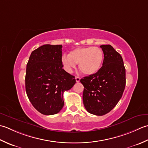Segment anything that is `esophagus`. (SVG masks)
Segmentation results:
<instances>
[{
    "label": "esophagus",
    "mask_w": 148,
    "mask_h": 148,
    "mask_svg": "<svg viewBox=\"0 0 148 148\" xmlns=\"http://www.w3.org/2000/svg\"><path fill=\"white\" fill-rule=\"evenodd\" d=\"M75 80H76L77 82H79L80 80V78L79 77L76 76V77H75Z\"/></svg>",
    "instance_id": "obj_1"
}]
</instances>
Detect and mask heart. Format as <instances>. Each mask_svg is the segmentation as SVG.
<instances>
[{"label":"heart","instance_id":"obj_1","mask_svg":"<svg viewBox=\"0 0 148 148\" xmlns=\"http://www.w3.org/2000/svg\"><path fill=\"white\" fill-rule=\"evenodd\" d=\"M104 54L98 47H81L74 49L69 56L62 57V62L66 69L71 71L78 64V68L82 73L92 75L100 70L103 62Z\"/></svg>","mask_w":148,"mask_h":148}]
</instances>
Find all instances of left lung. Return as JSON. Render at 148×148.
<instances>
[{"mask_svg":"<svg viewBox=\"0 0 148 148\" xmlns=\"http://www.w3.org/2000/svg\"><path fill=\"white\" fill-rule=\"evenodd\" d=\"M103 66L97 73L80 79L84 87L83 103L87 111L103 116L112 110L122 97L126 85V71L120 54L110 45H101Z\"/></svg>","mask_w":148,"mask_h":148,"instance_id":"1","label":"left lung"}]
</instances>
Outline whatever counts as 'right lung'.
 <instances>
[{
    "instance_id": "1",
    "label": "right lung",
    "mask_w": 148,
    "mask_h": 148,
    "mask_svg": "<svg viewBox=\"0 0 148 148\" xmlns=\"http://www.w3.org/2000/svg\"><path fill=\"white\" fill-rule=\"evenodd\" d=\"M61 45H44L32 51L27 64L25 90L30 101L44 115L60 112L63 93L76 82L75 77L63 70Z\"/></svg>"
}]
</instances>
